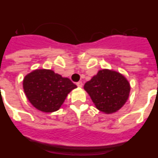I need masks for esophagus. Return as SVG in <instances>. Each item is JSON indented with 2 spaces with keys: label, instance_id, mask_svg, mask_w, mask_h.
<instances>
[{
  "label": "esophagus",
  "instance_id": "34e87169",
  "mask_svg": "<svg viewBox=\"0 0 158 158\" xmlns=\"http://www.w3.org/2000/svg\"><path fill=\"white\" fill-rule=\"evenodd\" d=\"M76 85L78 86L79 87H81L82 86H83V83H82L81 81H79V82H78V83H76Z\"/></svg>",
  "mask_w": 158,
  "mask_h": 158
}]
</instances>
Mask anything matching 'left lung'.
I'll return each mask as SVG.
<instances>
[{
  "instance_id": "left-lung-1",
  "label": "left lung",
  "mask_w": 158,
  "mask_h": 158,
  "mask_svg": "<svg viewBox=\"0 0 158 158\" xmlns=\"http://www.w3.org/2000/svg\"><path fill=\"white\" fill-rule=\"evenodd\" d=\"M84 89L99 111L112 113L125 104L130 86L120 73L102 70L85 83Z\"/></svg>"
}]
</instances>
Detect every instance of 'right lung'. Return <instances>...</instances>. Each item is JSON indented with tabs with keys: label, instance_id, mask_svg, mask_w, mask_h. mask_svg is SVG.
Returning a JSON list of instances; mask_svg holds the SVG:
<instances>
[{
	"label": "right lung",
	"instance_id": "1",
	"mask_svg": "<svg viewBox=\"0 0 158 158\" xmlns=\"http://www.w3.org/2000/svg\"><path fill=\"white\" fill-rule=\"evenodd\" d=\"M77 87L68 79L51 70H36L25 77L24 91L37 109L52 112L59 110L67 94Z\"/></svg>",
	"mask_w": 158,
	"mask_h": 158
}]
</instances>
